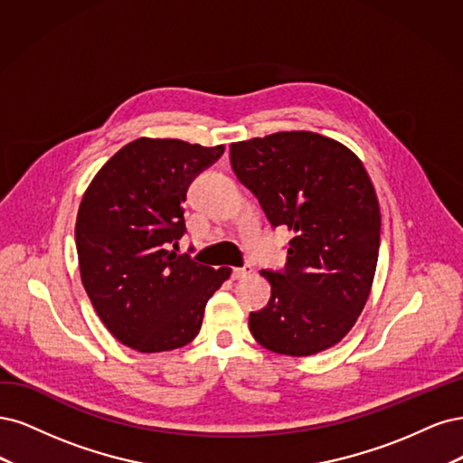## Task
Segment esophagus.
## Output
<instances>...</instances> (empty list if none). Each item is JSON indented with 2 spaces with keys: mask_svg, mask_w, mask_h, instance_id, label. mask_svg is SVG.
Here are the masks:
<instances>
[{
  "mask_svg": "<svg viewBox=\"0 0 463 463\" xmlns=\"http://www.w3.org/2000/svg\"><path fill=\"white\" fill-rule=\"evenodd\" d=\"M251 275V269L250 267H234L232 269V279L234 280H241V279H246Z\"/></svg>",
  "mask_w": 463,
  "mask_h": 463,
  "instance_id": "esophagus-1",
  "label": "esophagus"
}]
</instances>
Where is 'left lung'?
Wrapping results in <instances>:
<instances>
[{
    "mask_svg": "<svg viewBox=\"0 0 463 463\" xmlns=\"http://www.w3.org/2000/svg\"><path fill=\"white\" fill-rule=\"evenodd\" d=\"M231 165L273 227H288L285 273L261 269L271 300L250 331L275 354L304 357L345 338L375 279L381 213L371 178L350 147L307 130L231 144Z\"/></svg>",
    "mask_w": 463,
    "mask_h": 463,
    "instance_id": "left-lung-1",
    "label": "left lung"
}]
</instances>
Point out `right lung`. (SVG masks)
Returning a JSON list of instances; mask_svg holds the SVG:
<instances>
[{
    "label": "right lung",
    "instance_id": "add662e5",
    "mask_svg": "<svg viewBox=\"0 0 463 463\" xmlns=\"http://www.w3.org/2000/svg\"><path fill=\"white\" fill-rule=\"evenodd\" d=\"M225 152L176 138L123 146L88 184L74 225L84 290L125 346L183 348L202 329L205 304L231 267L200 265L171 248L186 232V192Z\"/></svg>",
    "mask_w": 463,
    "mask_h": 463
}]
</instances>
